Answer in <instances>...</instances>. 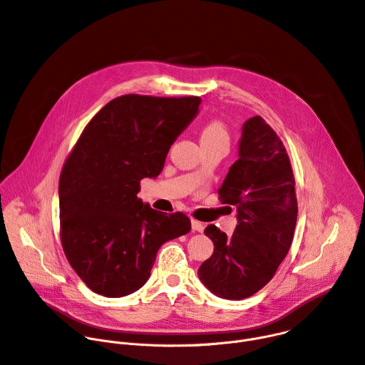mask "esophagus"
I'll use <instances>...</instances> for the list:
<instances>
[{
  "mask_svg": "<svg viewBox=\"0 0 365 365\" xmlns=\"http://www.w3.org/2000/svg\"><path fill=\"white\" fill-rule=\"evenodd\" d=\"M203 224L202 222H199V221H196V220H192V230L193 231H196V232H202L203 231Z\"/></svg>",
  "mask_w": 365,
  "mask_h": 365,
  "instance_id": "obj_1",
  "label": "esophagus"
}]
</instances>
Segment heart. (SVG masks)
<instances>
[{
	"label": "heart",
	"mask_w": 365,
	"mask_h": 365,
	"mask_svg": "<svg viewBox=\"0 0 365 365\" xmlns=\"http://www.w3.org/2000/svg\"><path fill=\"white\" fill-rule=\"evenodd\" d=\"M200 141H222L228 143V133L222 123L220 121H212L210 124H206L205 128L202 130L200 134Z\"/></svg>",
	"instance_id": "heart-1"
}]
</instances>
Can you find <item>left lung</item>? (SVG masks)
<instances>
[{"label": "left lung", "instance_id": "1", "mask_svg": "<svg viewBox=\"0 0 365 365\" xmlns=\"http://www.w3.org/2000/svg\"><path fill=\"white\" fill-rule=\"evenodd\" d=\"M218 192L222 203L237 207V227L230 237L215 225L205 228L214 252L197 276L215 296L241 300L273 279L290 250L297 220L289 155L262 117L242 124L238 159Z\"/></svg>", "mask_w": 365, "mask_h": 365}]
</instances>
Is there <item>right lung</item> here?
Masks as SVG:
<instances>
[{"label": "right lung", "mask_w": 365, "mask_h": 365, "mask_svg": "<svg viewBox=\"0 0 365 365\" xmlns=\"http://www.w3.org/2000/svg\"><path fill=\"white\" fill-rule=\"evenodd\" d=\"M199 106L197 96L123 95L85 127L61 175L59 207L63 251L92 292H137L159 248L190 231L186 215L154 211L137 193L141 179L160 175Z\"/></svg>", "instance_id": "right-lung-1"}]
</instances>
